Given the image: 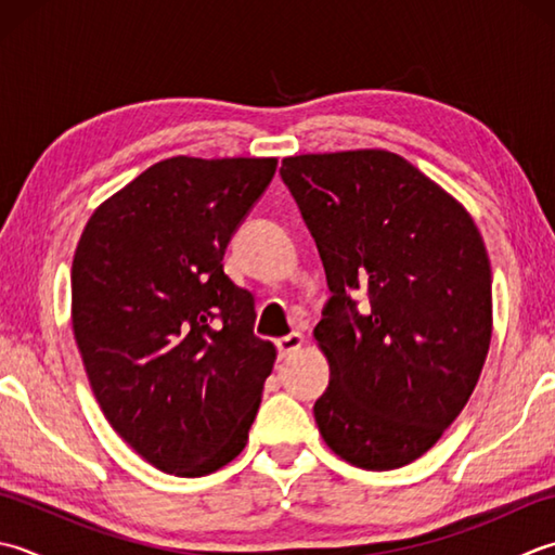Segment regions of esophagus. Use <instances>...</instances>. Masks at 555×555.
Returning a JSON list of instances; mask_svg holds the SVG:
<instances>
[{
	"mask_svg": "<svg viewBox=\"0 0 555 555\" xmlns=\"http://www.w3.org/2000/svg\"><path fill=\"white\" fill-rule=\"evenodd\" d=\"M302 344H306V339H302V334H298V332H293V334H288V336H281V339L276 341L279 356H281V358L296 356V353L302 349Z\"/></svg>",
	"mask_w": 555,
	"mask_h": 555,
	"instance_id": "34e87169",
	"label": "esophagus"
}]
</instances>
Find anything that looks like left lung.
Segmentation results:
<instances>
[{
    "mask_svg": "<svg viewBox=\"0 0 555 555\" xmlns=\"http://www.w3.org/2000/svg\"><path fill=\"white\" fill-rule=\"evenodd\" d=\"M332 298L314 327L327 448L361 469L411 464L462 414L493 332L491 262L469 211L385 149L281 160ZM372 306L354 310L356 297Z\"/></svg>",
    "mask_w": 555,
    "mask_h": 555,
    "instance_id": "8db88e82",
    "label": "left lung"
}]
</instances>
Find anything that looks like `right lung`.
Returning <instances> with one entry per match:
<instances>
[{"label": "right lung", "mask_w": 555, "mask_h": 555, "mask_svg": "<svg viewBox=\"0 0 555 555\" xmlns=\"http://www.w3.org/2000/svg\"><path fill=\"white\" fill-rule=\"evenodd\" d=\"M276 158L172 156L91 214L72 262V327L95 401L156 469L206 476L247 442L276 361L228 241Z\"/></svg>", "instance_id": "right-lung-1"}]
</instances>
